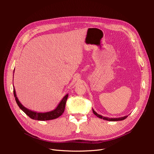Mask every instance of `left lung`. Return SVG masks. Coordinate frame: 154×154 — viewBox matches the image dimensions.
<instances>
[{"instance_id":"1","label":"left lung","mask_w":154,"mask_h":154,"mask_svg":"<svg viewBox=\"0 0 154 154\" xmlns=\"http://www.w3.org/2000/svg\"><path fill=\"white\" fill-rule=\"evenodd\" d=\"M92 111L93 113L94 114V115H95L97 117H98L100 119H102L103 120H108V121H119V120H123L124 119H125L127 117V116H125L124 117H119V118H109V117H103L102 116L99 114H98L93 109H92Z\"/></svg>"}]
</instances>
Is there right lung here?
<instances>
[{"label":"right lung","mask_w":154,"mask_h":154,"mask_svg":"<svg viewBox=\"0 0 154 154\" xmlns=\"http://www.w3.org/2000/svg\"><path fill=\"white\" fill-rule=\"evenodd\" d=\"M14 97L15 99L16 102H17L18 106L20 107V109L26 113V114L32 119L34 120H52L58 118L60 117L64 112L65 110V107H66V101L68 97V94L65 95L63 99L61 100L60 103L54 110L49 112H44V113H40V112H37L35 111H32L31 110H29L23 106V105L19 102L17 95H16V92L15 91V88L14 87Z\"/></svg>","instance_id":"obj_1"}]
</instances>
